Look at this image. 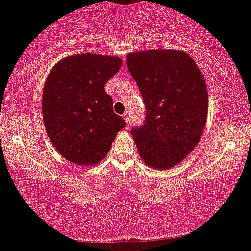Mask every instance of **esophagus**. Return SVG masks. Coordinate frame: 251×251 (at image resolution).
<instances>
[{
    "label": "esophagus",
    "instance_id": "1",
    "mask_svg": "<svg viewBox=\"0 0 251 251\" xmlns=\"http://www.w3.org/2000/svg\"><path fill=\"white\" fill-rule=\"evenodd\" d=\"M123 118L126 120V123H128V120H129V113H128V112H125V113L123 114Z\"/></svg>",
    "mask_w": 251,
    "mask_h": 251
}]
</instances>
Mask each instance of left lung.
Returning a JSON list of instances; mask_svg holds the SVG:
<instances>
[{
    "label": "left lung",
    "instance_id": "left-lung-1",
    "mask_svg": "<svg viewBox=\"0 0 251 251\" xmlns=\"http://www.w3.org/2000/svg\"><path fill=\"white\" fill-rule=\"evenodd\" d=\"M127 67L145 103V120L132 127L150 168L168 170L197 146L208 117V91L192 57L174 50L129 53Z\"/></svg>",
    "mask_w": 251,
    "mask_h": 251
}]
</instances>
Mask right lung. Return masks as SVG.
Instances as JSON below:
<instances>
[{
    "label": "right lung",
    "instance_id": "obj_1",
    "mask_svg": "<svg viewBox=\"0 0 251 251\" xmlns=\"http://www.w3.org/2000/svg\"><path fill=\"white\" fill-rule=\"evenodd\" d=\"M120 67L119 57L86 53L65 57L51 68L43 88V123L54 148L70 162H101L125 127L105 92Z\"/></svg>",
    "mask_w": 251,
    "mask_h": 251
}]
</instances>
